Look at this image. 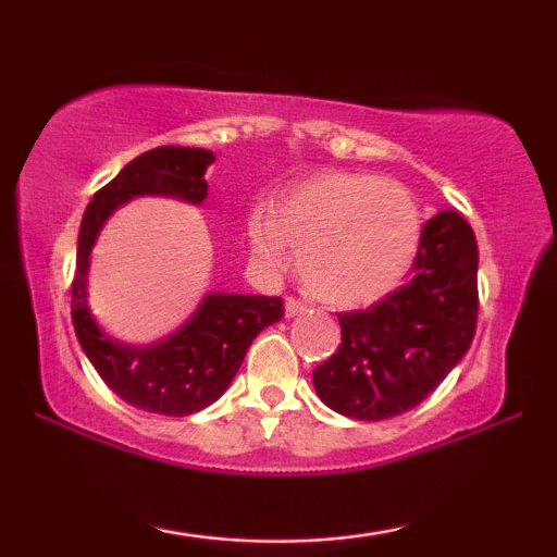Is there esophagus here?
Here are the masks:
<instances>
[{
  "mask_svg": "<svg viewBox=\"0 0 557 557\" xmlns=\"http://www.w3.org/2000/svg\"><path fill=\"white\" fill-rule=\"evenodd\" d=\"M284 311H286L288 319L299 317V314H304V311H307V304H304L301 299H294V296H288L286 304H284Z\"/></svg>",
  "mask_w": 557,
  "mask_h": 557,
  "instance_id": "esophagus-1",
  "label": "esophagus"
}]
</instances>
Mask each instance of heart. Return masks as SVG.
Instances as JSON below:
<instances>
[{
	"mask_svg": "<svg viewBox=\"0 0 557 557\" xmlns=\"http://www.w3.org/2000/svg\"><path fill=\"white\" fill-rule=\"evenodd\" d=\"M421 210L398 182L364 172H322L248 220L253 253L284 269L299 250L311 296L352 309L383 299L406 278L421 246Z\"/></svg>",
	"mask_w": 557,
	"mask_h": 557,
	"instance_id": "1",
	"label": "heart"
}]
</instances>
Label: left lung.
Listing matches in <instances>:
<instances>
[{
    "label": "left lung",
    "mask_w": 557,
    "mask_h": 557,
    "mask_svg": "<svg viewBox=\"0 0 557 557\" xmlns=\"http://www.w3.org/2000/svg\"><path fill=\"white\" fill-rule=\"evenodd\" d=\"M476 238L444 210L421 231L410 278L364 311L339 317L342 345L314 370L324 406L357 421H385L429 398L476 332Z\"/></svg>",
    "instance_id": "8db88e82"
}]
</instances>
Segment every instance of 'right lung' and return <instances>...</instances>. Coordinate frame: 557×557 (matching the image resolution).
Segmentation results:
<instances>
[{
  "label": "right lung",
  "mask_w": 557,
  "mask_h": 557,
  "mask_svg": "<svg viewBox=\"0 0 557 557\" xmlns=\"http://www.w3.org/2000/svg\"><path fill=\"white\" fill-rule=\"evenodd\" d=\"M210 149L159 147L132 159L83 212L75 256L71 314L83 352L98 375L128 406L162 416H189L208 408L233 383L250 342L284 317L278 296L205 294L185 324L149 345L113 339L88 304L90 253L106 220L134 197H174L202 205Z\"/></svg>",
  "instance_id": "right-lung-1"
}]
</instances>
